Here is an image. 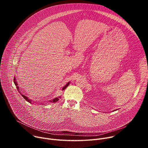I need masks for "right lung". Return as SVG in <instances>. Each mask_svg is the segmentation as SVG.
I'll list each match as a JSON object with an SVG mask.
<instances>
[{"mask_svg": "<svg viewBox=\"0 0 148 148\" xmlns=\"http://www.w3.org/2000/svg\"><path fill=\"white\" fill-rule=\"evenodd\" d=\"M14 79V81H14V84H15V86H16V88H17L18 91L20 92V90H18V84H17V82H16V78H14V79ZM69 84H70V82H69L66 84V85L64 87H63V88H62V90H65V89H66V88L69 86ZM20 94H21V93H20ZM21 95H22V97H23V98H25V99L27 102H29V103H31V102L32 101V100L29 99L27 97H26L25 95H23L22 94H21ZM59 98H60V97H57V98H56L53 99V100H51V101L50 100V102H56L57 101H58L59 100Z\"/></svg>", "mask_w": 148, "mask_h": 148, "instance_id": "add662e5", "label": "right lung"}]
</instances>
